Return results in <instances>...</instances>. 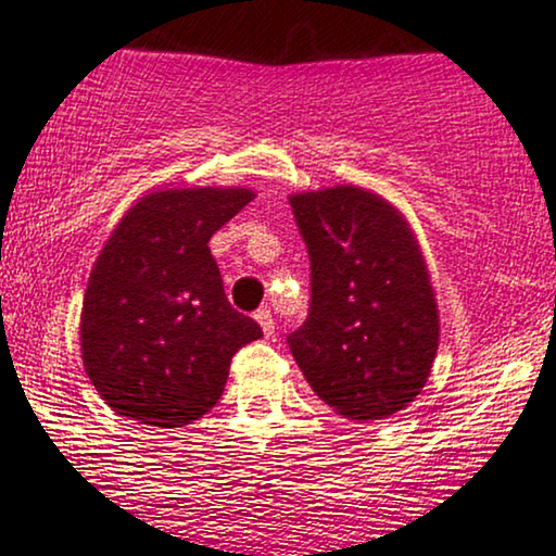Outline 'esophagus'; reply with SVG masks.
Segmentation results:
<instances>
[{"label":"esophagus","instance_id":"1","mask_svg":"<svg viewBox=\"0 0 556 556\" xmlns=\"http://www.w3.org/2000/svg\"><path fill=\"white\" fill-rule=\"evenodd\" d=\"M254 318L258 320V326L264 328V333H266V336H271V333H274V318H271V311H269V307H258Z\"/></svg>","mask_w":556,"mask_h":556}]
</instances>
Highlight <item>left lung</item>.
<instances>
[{"mask_svg":"<svg viewBox=\"0 0 556 556\" xmlns=\"http://www.w3.org/2000/svg\"><path fill=\"white\" fill-rule=\"evenodd\" d=\"M311 311L287 336L315 395L356 424L395 416L431 375L439 311L410 226L362 187L292 194Z\"/></svg>","mask_w":556,"mask_h":556,"instance_id":"1","label":"left lung"}]
</instances>
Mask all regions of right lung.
Returning a JSON list of instances; mask_svg holds the SVG:
<instances>
[{"label":"right lung","instance_id":"right-lung-1","mask_svg":"<svg viewBox=\"0 0 556 556\" xmlns=\"http://www.w3.org/2000/svg\"><path fill=\"white\" fill-rule=\"evenodd\" d=\"M251 200L243 187L164 189L112 230L84 294L81 359L117 416L192 424L220 400L236 351L262 339L228 302L207 245Z\"/></svg>","mask_w":556,"mask_h":556}]
</instances>
